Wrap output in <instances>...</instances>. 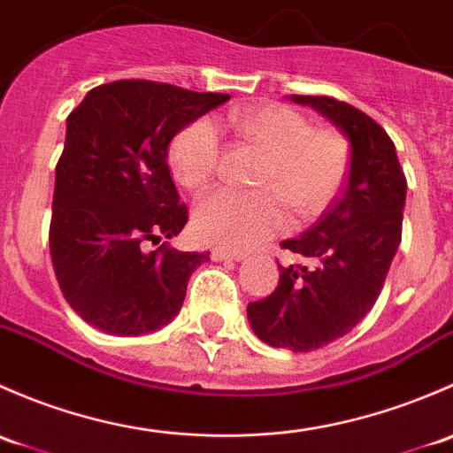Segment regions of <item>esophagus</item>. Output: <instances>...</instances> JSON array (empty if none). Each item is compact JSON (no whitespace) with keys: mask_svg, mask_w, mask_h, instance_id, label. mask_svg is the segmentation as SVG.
I'll return each mask as SVG.
<instances>
[{"mask_svg":"<svg viewBox=\"0 0 453 453\" xmlns=\"http://www.w3.org/2000/svg\"><path fill=\"white\" fill-rule=\"evenodd\" d=\"M242 257H244V255H242L240 250L225 249V246H216V249L211 250V259H216V261H237Z\"/></svg>","mask_w":453,"mask_h":453,"instance_id":"esophagus-1","label":"esophagus"}]
</instances>
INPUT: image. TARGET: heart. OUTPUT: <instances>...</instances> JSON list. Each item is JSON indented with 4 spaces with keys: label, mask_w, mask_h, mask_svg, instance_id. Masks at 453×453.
Returning <instances> with one entry per match:
<instances>
[{
    "label": "heart",
    "mask_w": 453,
    "mask_h": 453,
    "mask_svg": "<svg viewBox=\"0 0 453 453\" xmlns=\"http://www.w3.org/2000/svg\"><path fill=\"white\" fill-rule=\"evenodd\" d=\"M226 124L265 152L255 185L237 192L218 188L198 203L194 228L203 240L231 249H250L288 225L283 203L298 218L323 211L342 188L349 146L335 130H314L301 113L283 104L231 111ZM222 137L213 119L200 118L174 134L170 165L185 188H203L220 165Z\"/></svg>",
    "instance_id": "obj_1"
}]
</instances>
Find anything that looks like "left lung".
<instances>
[{"label":"left lung","mask_w":453,"mask_h":453,"mask_svg":"<svg viewBox=\"0 0 453 453\" xmlns=\"http://www.w3.org/2000/svg\"><path fill=\"white\" fill-rule=\"evenodd\" d=\"M331 119L351 142L347 185L327 211L281 249L305 264H279V286L249 303V323L270 347L307 353L349 334L375 305L401 242L405 174L393 139L356 106L290 96Z\"/></svg>","instance_id":"1"}]
</instances>
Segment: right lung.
Instances as JSON below:
<instances>
[{
  "instance_id": "1",
  "label": "right lung",
  "mask_w": 453,
  "mask_h": 453,
  "mask_svg": "<svg viewBox=\"0 0 453 453\" xmlns=\"http://www.w3.org/2000/svg\"><path fill=\"white\" fill-rule=\"evenodd\" d=\"M228 97L115 81L91 88L69 113L56 163L50 253L63 296L96 329L142 335L179 314L189 277L209 253L160 244L188 225L167 146Z\"/></svg>"
}]
</instances>
